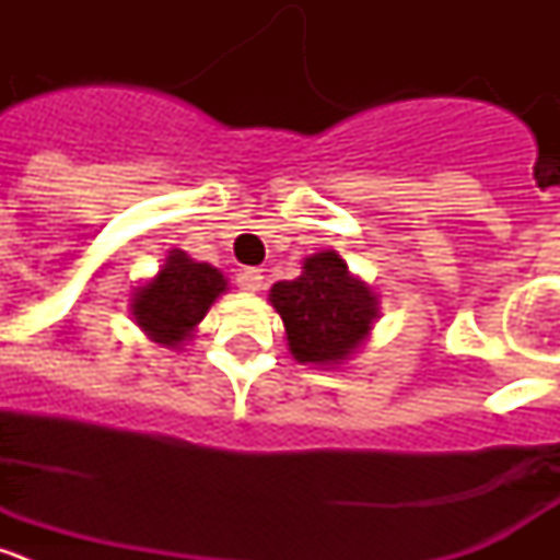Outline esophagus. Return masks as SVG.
<instances>
[{
    "label": "esophagus",
    "instance_id": "esophagus-1",
    "mask_svg": "<svg viewBox=\"0 0 560 560\" xmlns=\"http://www.w3.org/2000/svg\"><path fill=\"white\" fill-rule=\"evenodd\" d=\"M235 283L241 291H249V294H255V291H260V285H264V275L257 269H241L235 277Z\"/></svg>",
    "mask_w": 560,
    "mask_h": 560
}]
</instances>
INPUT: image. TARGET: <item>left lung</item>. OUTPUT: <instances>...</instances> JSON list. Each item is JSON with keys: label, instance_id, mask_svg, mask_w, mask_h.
<instances>
[{"label": "left lung", "instance_id": "1", "mask_svg": "<svg viewBox=\"0 0 560 560\" xmlns=\"http://www.w3.org/2000/svg\"><path fill=\"white\" fill-rule=\"evenodd\" d=\"M269 303L283 319L289 353L325 370L348 364L381 316L373 285L353 275L336 249L305 257L300 277L271 285Z\"/></svg>", "mask_w": 560, "mask_h": 560}]
</instances>
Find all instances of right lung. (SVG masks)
Listing matches in <instances>:
<instances>
[{
    "instance_id": "1",
    "label": "right lung",
    "mask_w": 560,
    "mask_h": 560,
    "mask_svg": "<svg viewBox=\"0 0 560 560\" xmlns=\"http://www.w3.org/2000/svg\"><path fill=\"white\" fill-rule=\"evenodd\" d=\"M226 289L230 283L224 271L192 260L187 252L171 249L151 280L133 285L128 308L148 339L162 348L185 350L207 311Z\"/></svg>"
}]
</instances>
